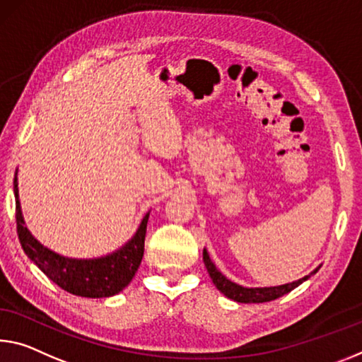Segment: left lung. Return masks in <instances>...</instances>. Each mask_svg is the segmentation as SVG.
Returning a JSON list of instances; mask_svg holds the SVG:
<instances>
[{"label": "left lung", "instance_id": "1", "mask_svg": "<svg viewBox=\"0 0 362 362\" xmlns=\"http://www.w3.org/2000/svg\"><path fill=\"white\" fill-rule=\"evenodd\" d=\"M203 261H204L206 269H208L209 277L212 279V284L216 285V288L219 290L222 295H226L227 298H230V300L237 303H266V301L277 300V298L290 293L291 290L296 288L298 285H301L305 280H308L313 274H315L320 269V266L315 267L309 275H305L303 279L295 280V282H290V284H284L277 286H255V288H248V286L238 285L232 282V280H228L226 275L216 267V264L211 261L206 248L203 250Z\"/></svg>", "mask_w": 362, "mask_h": 362}]
</instances>
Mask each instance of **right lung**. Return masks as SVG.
Segmentation results:
<instances>
[{
    "label": "right lung",
    "instance_id": "1",
    "mask_svg": "<svg viewBox=\"0 0 362 362\" xmlns=\"http://www.w3.org/2000/svg\"><path fill=\"white\" fill-rule=\"evenodd\" d=\"M17 235L25 255L37 264L49 280L69 293L85 298H109L117 295L127 286L140 267L145 251V235L150 212H146L139 228L127 243L111 255L91 259H77L54 253L33 237L22 216L17 170L14 177Z\"/></svg>",
    "mask_w": 362,
    "mask_h": 362
}]
</instances>
